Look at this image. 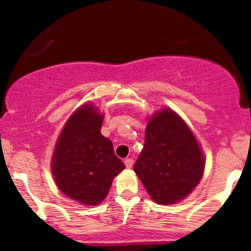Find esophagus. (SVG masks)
I'll return each mask as SVG.
<instances>
[{"mask_svg":"<svg viewBox=\"0 0 251 251\" xmlns=\"http://www.w3.org/2000/svg\"><path fill=\"white\" fill-rule=\"evenodd\" d=\"M125 166L127 169H131L132 168V165H133V159H132V158H126L125 159Z\"/></svg>","mask_w":251,"mask_h":251,"instance_id":"obj_1","label":"esophagus"}]
</instances>
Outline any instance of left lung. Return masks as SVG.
<instances>
[{
  "instance_id": "left-lung-1",
  "label": "left lung",
  "mask_w": 251,
  "mask_h": 251,
  "mask_svg": "<svg viewBox=\"0 0 251 251\" xmlns=\"http://www.w3.org/2000/svg\"><path fill=\"white\" fill-rule=\"evenodd\" d=\"M133 170L155 203L174 204L201 181L204 157L184 120L171 109H162L148 123Z\"/></svg>"
}]
</instances>
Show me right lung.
<instances>
[{
  "instance_id": "add662e5",
  "label": "right lung",
  "mask_w": 251,
  "mask_h": 251,
  "mask_svg": "<svg viewBox=\"0 0 251 251\" xmlns=\"http://www.w3.org/2000/svg\"><path fill=\"white\" fill-rule=\"evenodd\" d=\"M101 125L102 116L91 103L77 108L57 139L51 162L60 191L86 205L101 203L113 178L125 169L111 140L100 132Z\"/></svg>"
}]
</instances>
